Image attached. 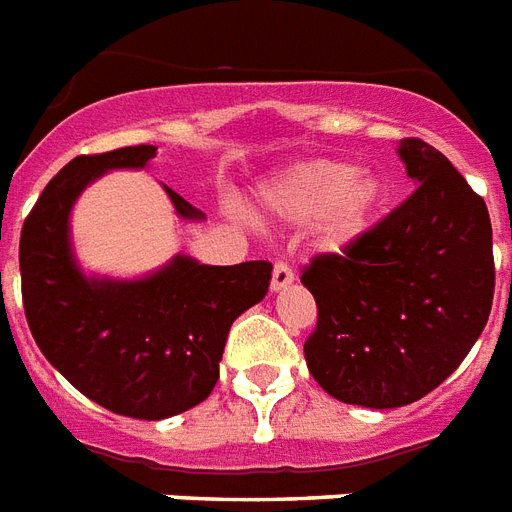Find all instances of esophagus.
<instances>
[{
    "label": "esophagus",
    "instance_id": "esophagus-1",
    "mask_svg": "<svg viewBox=\"0 0 512 512\" xmlns=\"http://www.w3.org/2000/svg\"><path fill=\"white\" fill-rule=\"evenodd\" d=\"M289 284H294V270L286 263H276L273 278H270V289H273V292H281V289H286Z\"/></svg>",
    "mask_w": 512,
    "mask_h": 512
}]
</instances>
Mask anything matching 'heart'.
<instances>
[{
	"label": "heart",
	"mask_w": 512,
	"mask_h": 512,
	"mask_svg": "<svg viewBox=\"0 0 512 512\" xmlns=\"http://www.w3.org/2000/svg\"><path fill=\"white\" fill-rule=\"evenodd\" d=\"M260 202L270 215L310 223L318 220V242L342 252L363 239L386 202V184L376 170L342 160L297 162L265 184Z\"/></svg>",
	"instance_id": "heart-1"
}]
</instances>
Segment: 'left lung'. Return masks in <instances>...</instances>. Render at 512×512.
Masks as SVG:
<instances>
[{
  "label": "left lung",
  "mask_w": 512,
  "mask_h": 512,
  "mask_svg": "<svg viewBox=\"0 0 512 512\" xmlns=\"http://www.w3.org/2000/svg\"><path fill=\"white\" fill-rule=\"evenodd\" d=\"M397 155L413 194L344 255H318L302 273L318 305L307 368L334 400L373 410L442 384L484 331L494 297L484 199L426 141L402 139Z\"/></svg>",
  "instance_id": "obj_1"
}]
</instances>
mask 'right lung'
Here are the masks:
<instances>
[{
    "instance_id": "obj_1",
    "label": "right lung",
    "mask_w": 512,
    "mask_h": 512,
    "mask_svg": "<svg viewBox=\"0 0 512 512\" xmlns=\"http://www.w3.org/2000/svg\"><path fill=\"white\" fill-rule=\"evenodd\" d=\"M157 147L139 144L70 160L41 191L20 234L28 328L49 363L112 413L162 421L199 405L218 381L231 323L268 294L265 260L202 265L173 255L139 278L86 273L70 239L83 189L110 170H144ZM181 220H205L162 186Z\"/></svg>"
}]
</instances>
